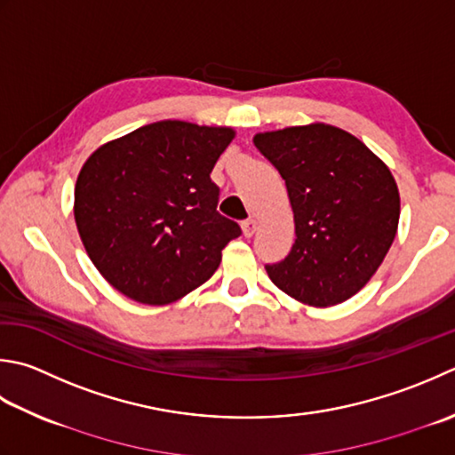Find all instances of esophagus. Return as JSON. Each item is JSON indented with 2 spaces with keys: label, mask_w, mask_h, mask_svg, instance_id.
Segmentation results:
<instances>
[{
  "label": "esophagus",
  "mask_w": 455,
  "mask_h": 455,
  "mask_svg": "<svg viewBox=\"0 0 455 455\" xmlns=\"http://www.w3.org/2000/svg\"><path fill=\"white\" fill-rule=\"evenodd\" d=\"M256 227H258V222H256L254 219L244 220V222H243V235H244L246 238H251V236L256 233Z\"/></svg>",
  "instance_id": "1"
}]
</instances>
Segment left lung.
Instances as JSON below:
<instances>
[{
	"mask_svg": "<svg viewBox=\"0 0 455 455\" xmlns=\"http://www.w3.org/2000/svg\"><path fill=\"white\" fill-rule=\"evenodd\" d=\"M286 181L296 243L270 280L314 307L337 306L367 286L396 236L400 195L393 173L359 138L329 124L254 136Z\"/></svg>",
	"mask_w": 455,
	"mask_h": 455,
	"instance_id": "1",
	"label": "left lung"
}]
</instances>
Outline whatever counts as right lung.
I'll return each mask as SVG.
<instances>
[{
    "instance_id": "add662e5",
    "label": "right lung",
    "mask_w": 455,
    "mask_h": 455,
    "mask_svg": "<svg viewBox=\"0 0 455 455\" xmlns=\"http://www.w3.org/2000/svg\"><path fill=\"white\" fill-rule=\"evenodd\" d=\"M235 138L227 126L162 120L98 148L75 185L80 240L106 282L148 306L181 299L240 236L217 212L211 172Z\"/></svg>"
}]
</instances>
